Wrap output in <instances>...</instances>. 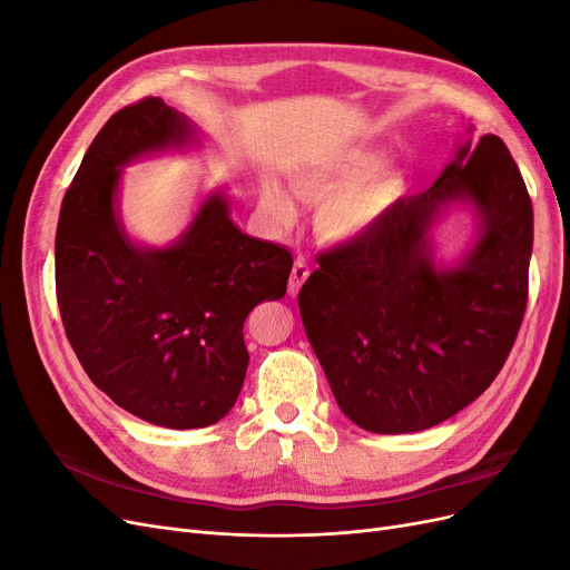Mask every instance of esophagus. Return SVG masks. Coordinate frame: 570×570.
Segmentation results:
<instances>
[{"instance_id": "obj_1", "label": "esophagus", "mask_w": 570, "mask_h": 570, "mask_svg": "<svg viewBox=\"0 0 570 570\" xmlns=\"http://www.w3.org/2000/svg\"><path fill=\"white\" fill-rule=\"evenodd\" d=\"M308 273H312V268H308V264L299 256L297 262H295V266H292V275H289V295H292V297H295L297 292L302 289V285H304L306 278H308Z\"/></svg>"}]
</instances>
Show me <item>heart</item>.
<instances>
[{
	"label": "heart",
	"mask_w": 570,
	"mask_h": 570,
	"mask_svg": "<svg viewBox=\"0 0 570 570\" xmlns=\"http://www.w3.org/2000/svg\"><path fill=\"white\" fill-rule=\"evenodd\" d=\"M373 151H347L323 166L308 168L295 178V189L304 199H323L316 228L327 239H350L371 228L402 189V178L392 168H368L375 164ZM266 212L278 218H292V202L281 189L266 193Z\"/></svg>",
	"instance_id": "1"
}]
</instances>
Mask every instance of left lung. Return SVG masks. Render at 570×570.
I'll use <instances>...</instances> for the list:
<instances>
[{
    "label": "left lung",
    "mask_w": 570,
    "mask_h": 570,
    "mask_svg": "<svg viewBox=\"0 0 570 570\" xmlns=\"http://www.w3.org/2000/svg\"><path fill=\"white\" fill-rule=\"evenodd\" d=\"M459 196L479 206L483 233L459 269L438 274L424 233ZM530 252L532 202L497 135L465 142L428 193L400 197L352 243L321 252L299 312L344 416L400 435L478 400L521 331Z\"/></svg>",
    "instance_id": "left-lung-1"
}]
</instances>
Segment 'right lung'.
Here are the masks:
<instances>
[{
  "instance_id": "1",
  "label": "right lung",
  "mask_w": 570,
  "mask_h": 570,
  "mask_svg": "<svg viewBox=\"0 0 570 570\" xmlns=\"http://www.w3.org/2000/svg\"><path fill=\"white\" fill-rule=\"evenodd\" d=\"M187 120L159 97L116 111L68 185L57 226V302L90 381L132 416L206 428L233 409L249 354L243 325L285 297L292 254L243 235L209 197L178 245L142 252L114 214L118 166L180 145Z\"/></svg>"
}]
</instances>
